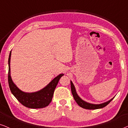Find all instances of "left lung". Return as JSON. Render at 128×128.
<instances>
[{"label":"left lung","instance_id":"1","mask_svg":"<svg viewBox=\"0 0 128 128\" xmlns=\"http://www.w3.org/2000/svg\"><path fill=\"white\" fill-rule=\"evenodd\" d=\"M70 86H71V91L72 94L73 95V97L74 98V100H75V102H76V103L80 106V107L82 108H86V109H89V110H94V109H98V108H104L105 106H106L109 102H111L112 100L114 98V97L113 98H112L111 100H108V102H106L103 103L99 104H91L89 102H87L79 97L78 94H77L76 90H75V86H74V84L72 83V82L70 81Z\"/></svg>","mask_w":128,"mask_h":128}]
</instances>
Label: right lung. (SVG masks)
Segmentation results:
<instances>
[{
  "instance_id": "obj_1",
  "label": "right lung",
  "mask_w": 128,
  "mask_h": 128,
  "mask_svg": "<svg viewBox=\"0 0 128 128\" xmlns=\"http://www.w3.org/2000/svg\"><path fill=\"white\" fill-rule=\"evenodd\" d=\"M11 51L9 53L8 64V83L11 92L15 96L16 98L22 104L31 108H43L48 106L52 102L54 90L59 80L64 74H59L58 76L53 79L50 82L41 90L34 92H25L17 87L12 81L10 76V62Z\"/></svg>"
}]
</instances>
